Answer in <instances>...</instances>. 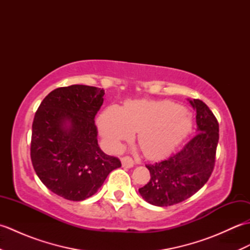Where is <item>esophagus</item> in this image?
Returning a JSON list of instances; mask_svg holds the SVG:
<instances>
[{
	"mask_svg": "<svg viewBox=\"0 0 250 250\" xmlns=\"http://www.w3.org/2000/svg\"><path fill=\"white\" fill-rule=\"evenodd\" d=\"M121 163H122V167H128V168H130V167L134 166V161L132 160V158H130V157L121 158Z\"/></svg>",
	"mask_w": 250,
	"mask_h": 250,
	"instance_id": "34e87169",
	"label": "esophagus"
}]
</instances>
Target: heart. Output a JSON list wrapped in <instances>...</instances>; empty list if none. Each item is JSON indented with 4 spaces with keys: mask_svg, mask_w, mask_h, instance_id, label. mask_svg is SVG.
I'll return each instance as SVG.
<instances>
[{
    "mask_svg": "<svg viewBox=\"0 0 250 250\" xmlns=\"http://www.w3.org/2000/svg\"><path fill=\"white\" fill-rule=\"evenodd\" d=\"M192 126L190 111L171 101H130L121 108L109 106L99 117V129L111 149L137 132L144 155L159 159L176 148Z\"/></svg>",
    "mask_w": 250,
    "mask_h": 250,
    "instance_id": "heart-1",
    "label": "heart"
}]
</instances>
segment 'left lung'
Masks as SVG:
<instances>
[{
    "label": "left lung",
    "mask_w": 250,
    "mask_h": 250,
    "mask_svg": "<svg viewBox=\"0 0 250 250\" xmlns=\"http://www.w3.org/2000/svg\"><path fill=\"white\" fill-rule=\"evenodd\" d=\"M195 109L196 134L179 151L160 162L146 164L150 180L139 192L148 203L169 206L189 199L214 171L219 124L204 102L190 101Z\"/></svg>",
    "instance_id": "left-lung-1"
}]
</instances>
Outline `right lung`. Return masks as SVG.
Instances as JSON below:
<instances>
[{"label":"right lung","instance_id":"obj_1","mask_svg":"<svg viewBox=\"0 0 250 250\" xmlns=\"http://www.w3.org/2000/svg\"><path fill=\"white\" fill-rule=\"evenodd\" d=\"M103 97V89L84 84L57 88L35 113L32 164L41 182L66 200L90 198L121 167L118 158L106 155L98 144L94 118Z\"/></svg>","mask_w":250,"mask_h":250}]
</instances>
